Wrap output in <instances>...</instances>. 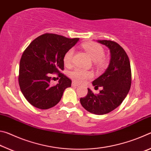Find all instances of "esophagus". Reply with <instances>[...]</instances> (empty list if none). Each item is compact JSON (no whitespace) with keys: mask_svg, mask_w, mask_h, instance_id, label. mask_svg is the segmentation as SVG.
I'll return each instance as SVG.
<instances>
[{"mask_svg":"<svg viewBox=\"0 0 151 151\" xmlns=\"http://www.w3.org/2000/svg\"><path fill=\"white\" fill-rule=\"evenodd\" d=\"M72 85H73V86H79L78 84L77 83H76V82H75V81H73V83H72Z\"/></svg>","mask_w":151,"mask_h":151,"instance_id":"esophagus-1","label":"esophagus"}]
</instances>
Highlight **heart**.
I'll return each mask as SVG.
<instances>
[{
	"label": "heart",
	"instance_id": "heart-1",
	"mask_svg": "<svg viewBox=\"0 0 151 151\" xmlns=\"http://www.w3.org/2000/svg\"><path fill=\"white\" fill-rule=\"evenodd\" d=\"M83 47L88 53L92 60H94L97 65H103L104 64V50L100 45L95 42H85L83 44ZM75 50L71 48L66 51L64 55L63 62L66 66H70L73 64ZM69 76L71 78L78 83H85L88 78L93 77V73L81 68H76L69 73Z\"/></svg>",
	"mask_w": 151,
	"mask_h": 151
}]
</instances>
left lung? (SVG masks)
Segmentation results:
<instances>
[{
  "mask_svg": "<svg viewBox=\"0 0 151 151\" xmlns=\"http://www.w3.org/2000/svg\"><path fill=\"white\" fill-rule=\"evenodd\" d=\"M98 42L108 47L111 52L107 69L93 82L95 88L102 86L103 89L94 94L88 88L87 94L80 102L87 111L101 115L113 111L124 101L131 88V69L128 55L118 43L106 40Z\"/></svg>",
  "mask_w": 151,
  "mask_h": 151,
  "instance_id": "1",
  "label": "left lung"
}]
</instances>
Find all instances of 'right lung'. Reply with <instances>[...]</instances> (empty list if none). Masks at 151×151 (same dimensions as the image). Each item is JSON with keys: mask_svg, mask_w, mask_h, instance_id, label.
<instances>
[{"mask_svg": "<svg viewBox=\"0 0 151 151\" xmlns=\"http://www.w3.org/2000/svg\"><path fill=\"white\" fill-rule=\"evenodd\" d=\"M78 40L45 33L36 38L25 49L20 61L19 83L30 104L48 109L59 103L64 91L72 82L60 72L64 70V55ZM52 73H58L61 77L56 86L50 84Z\"/></svg>", "mask_w": 151, "mask_h": 151, "instance_id": "obj_1", "label": "right lung"}]
</instances>
